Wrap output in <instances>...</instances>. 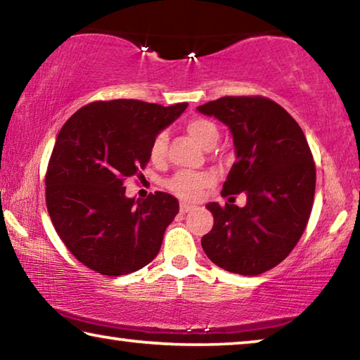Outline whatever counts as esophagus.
I'll use <instances>...</instances> for the list:
<instances>
[{"mask_svg":"<svg viewBox=\"0 0 360 360\" xmlns=\"http://www.w3.org/2000/svg\"><path fill=\"white\" fill-rule=\"evenodd\" d=\"M193 209H195V206H191V204H188V202H180V212H181V214L190 212V211H193Z\"/></svg>","mask_w":360,"mask_h":360,"instance_id":"34e87169","label":"esophagus"}]
</instances>
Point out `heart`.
I'll return each instance as SVG.
<instances>
[{"label": "heart", "mask_w": 360, "mask_h": 360, "mask_svg": "<svg viewBox=\"0 0 360 360\" xmlns=\"http://www.w3.org/2000/svg\"><path fill=\"white\" fill-rule=\"evenodd\" d=\"M186 134L204 149H212L219 141V129L212 120L196 117L188 120L185 124ZM169 138L165 134H159L154 138L149 148V156L153 162H162L167 153ZM212 185L211 174H196V172H179L167 181V188L176 196L185 199H195L204 188Z\"/></svg>", "instance_id": "1"}]
</instances>
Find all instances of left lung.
I'll return each instance as SVG.
<instances>
[{
	"label": "left lung",
	"instance_id": "left-lung-1",
	"mask_svg": "<svg viewBox=\"0 0 360 360\" xmlns=\"http://www.w3.org/2000/svg\"><path fill=\"white\" fill-rule=\"evenodd\" d=\"M198 110L229 127L236 161L222 196L245 193L246 206L209 202L214 226L202 250L220 269L259 275L280 264L300 241L312 211L315 164L301 127L262 96H225Z\"/></svg>",
	"mask_w": 360,
	"mask_h": 360
}]
</instances>
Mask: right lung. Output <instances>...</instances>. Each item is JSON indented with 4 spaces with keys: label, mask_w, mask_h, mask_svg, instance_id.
<instances>
[{
    "label": "right lung",
    "mask_w": 360,
    "mask_h": 360,
    "mask_svg": "<svg viewBox=\"0 0 360 360\" xmlns=\"http://www.w3.org/2000/svg\"><path fill=\"white\" fill-rule=\"evenodd\" d=\"M186 106L96 101L63 125L48 164L46 206L59 238L88 269L127 275L158 256L179 201L162 191L127 198L124 180L145 169L153 140Z\"/></svg>",
    "instance_id": "1"
}]
</instances>
